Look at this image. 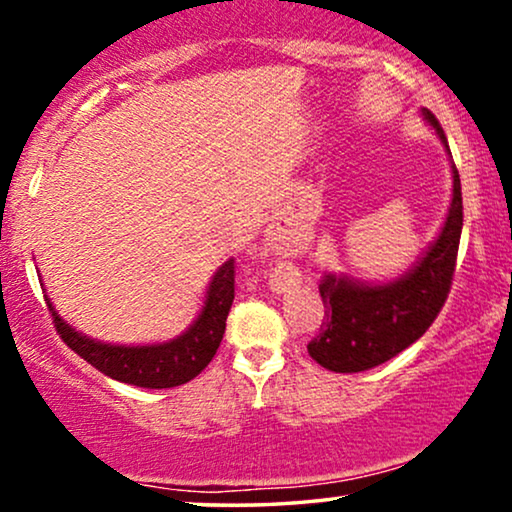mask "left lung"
Listing matches in <instances>:
<instances>
[{
  "label": "left lung",
  "mask_w": 512,
  "mask_h": 512,
  "mask_svg": "<svg viewBox=\"0 0 512 512\" xmlns=\"http://www.w3.org/2000/svg\"><path fill=\"white\" fill-rule=\"evenodd\" d=\"M445 151L447 137L438 118L422 109ZM464 226L461 181L452 165V202L445 223L424 256L394 282L368 284L347 275H324L319 284L326 321L307 352L333 373H361L394 359L429 331L450 293Z\"/></svg>",
  "instance_id": "1"
}]
</instances>
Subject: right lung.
Returning a JSON list of instances; mask_svg holds the SVG:
<instances>
[{
    "instance_id": "1",
    "label": "right lung",
    "mask_w": 512,
    "mask_h": 512,
    "mask_svg": "<svg viewBox=\"0 0 512 512\" xmlns=\"http://www.w3.org/2000/svg\"><path fill=\"white\" fill-rule=\"evenodd\" d=\"M235 298V261L230 258L214 272L209 282L205 305L198 319L177 338L158 342V345H107V342L93 340L67 324L55 312L48 300V312L53 314L55 331L69 349H74L83 361L109 375L111 380L135 384L144 389H170L179 384L191 382L198 377L207 363L214 359L223 333H226V319Z\"/></svg>"
}]
</instances>
